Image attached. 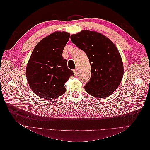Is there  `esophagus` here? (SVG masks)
I'll return each instance as SVG.
<instances>
[{
	"label": "esophagus",
	"instance_id": "esophagus-1",
	"mask_svg": "<svg viewBox=\"0 0 150 150\" xmlns=\"http://www.w3.org/2000/svg\"><path fill=\"white\" fill-rule=\"evenodd\" d=\"M73 72H74V73L75 75H77V74H78V69H74V70L73 71Z\"/></svg>",
	"mask_w": 150,
	"mask_h": 150
}]
</instances>
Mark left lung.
<instances>
[{
  "label": "left lung",
  "mask_w": 150,
  "mask_h": 150,
  "mask_svg": "<svg viewBox=\"0 0 150 150\" xmlns=\"http://www.w3.org/2000/svg\"><path fill=\"white\" fill-rule=\"evenodd\" d=\"M72 43L86 54L91 76L84 89L97 98L110 96L120 84L123 64L115 45L106 36L94 31L82 30L71 35Z\"/></svg>",
  "instance_id": "obj_1"
}]
</instances>
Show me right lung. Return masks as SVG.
<instances>
[{
	"label": "right lung",
	"mask_w": 150,
	"mask_h": 150,
	"mask_svg": "<svg viewBox=\"0 0 150 150\" xmlns=\"http://www.w3.org/2000/svg\"><path fill=\"white\" fill-rule=\"evenodd\" d=\"M70 38L66 32H55L36 45L26 67V78L33 92L42 98H57L74 72L68 69L62 51Z\"/></svg>",
	"instance_id": "add662e5"
}]
</instances>
